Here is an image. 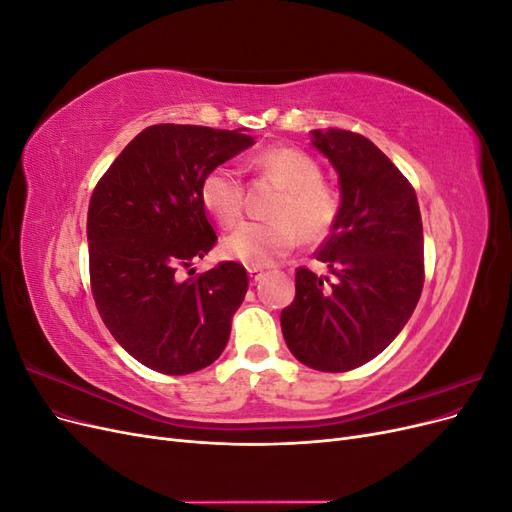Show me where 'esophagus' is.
Instances as JSON below:
<instances>
[{
	"label": "esophagus",
	"mask_w": 512,
	"mask_h": 512,
	"mask_svg": "<svg viewBox=\"0 0 512 512\" xmlns=\"http://www.w3.org/2000/svg\"><path fill=\"white\" fill-rule=\"evenodd\" d=\"M247 275H250L252 282H258L260 277H262V269H258V267H247Z\"/></svg>",
	"instance_id": "1"
}]
</instances>
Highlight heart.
<instances>
[{
	"instance_id": "obj_1",
	"label": "heart",
	"mask_w": 512,
	"mask_h": 512,
	"mask_svg": "<svg viewBox=\"0 0 512 512\" xmlns=\"http://www.w3.org/2000/svg\"><path fill=\"white\" fill-rule=\"evenodd\" d=\"M256 166L265 177L282 183V192L271 205L273 220L245 222L222 241V254L247 267H267L286 256L299 241L322 243L331 237L339 215L342 196L322 181L320 164L297 147H273L262 151ZM200 203L211 218L224 228L235 226L245 209V190L237 170L213 166L200 179Z\"/></svg>"
}]
</instances>
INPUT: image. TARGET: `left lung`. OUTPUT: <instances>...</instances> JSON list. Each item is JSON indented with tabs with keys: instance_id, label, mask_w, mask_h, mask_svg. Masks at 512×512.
Returning <instances> with one entry per match:
<instances>
[{
	"instance_id": "1",
	"label": "left lung",
	"mask_w": 512,
	"mask_h": 512,
	"mask_svg": "<svg viewBox=\"0 0 512 512\" xmlns=\"http://www.w3.org/2000/svg\"><path fill=\"white\" fill-rule=\"evenodd\" d=\"M342 185V215L314 254L333 277L299 267L282 309L290 352L318 371H350L389 346L410 320L425 282L423 222L412 183L369 141L314 130Z\"/></svg>"
}]
</instances>
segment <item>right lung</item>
Listing matches in <instances>:
<instances>
[{
  "label": "right lung",
  "instance_id": "1",
  "mask_svg": "<svg viewBox=\"0 0 512 512\" xmlns=\"http://www.w3.org/2000/svg\"><path fill=\"white\" fill-rule=\"evenodd\" d=\"M250 145L241 130L158 123L132 138L91 194V294L117 344L160 374H192L228 344L250 286L245 269L224 260L188 281L178 273L218 241L200 179Z\"/></svg>",
  "mask_w": 512,
  "mask_h": 512
}]
</instances>
